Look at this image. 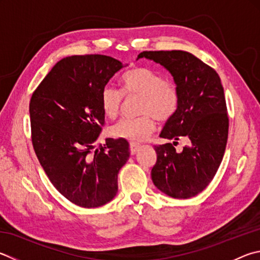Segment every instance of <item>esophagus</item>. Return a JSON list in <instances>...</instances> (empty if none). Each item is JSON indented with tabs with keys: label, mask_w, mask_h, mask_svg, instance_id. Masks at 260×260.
Wrapping results in <instances>:
<instances>
[{
	"label": "esophagus",
	"mask_w": 260,
	"mask_h": 260,
	"mask_svg": "<svg viewBox=\"0 0 260 260\" xmlns=\"http://www.w3.org/2000/svg\"><path fill=\"white\" fill-rule=\"evenodd\" d=\"M140 149V144L138 143H131V153L132 154H136V152H138Z\"/></svg>",
	"instance_id": "obj_1"
}]
</instances>
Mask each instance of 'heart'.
<instances>
[{
	"mask_svg": "<svg viewBox=\"0 0 260 260\" xmlns=\"http://www.w3.org/2000/svg\"><path fill=\"white\" fill-rule=\"evenodd\" d=\"M121 83L127 98H141L139 114L142 116L118 121L111 128L115 138L133 143L143 142L155 131V118L159 121H168L176 115L181 101L178 88L165 81L160 74L149 68L136 67L122 76ZM124 94L111 85L102 88L101 107L108 118L114 119L119 115Z\"/></svg>",
	"mask_w": 260,
	"mask_h": 260,
	"instance_id": "1",
	"label": "heart"
}]
</instances>
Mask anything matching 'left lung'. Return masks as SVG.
<instances>
[{
    "label": "left lung",
    "mask_w": 260,
    "mask_h": 260,
    "mask_svg": "<svg viewBox=\"0 0 260 260\" xmlns=\"http://www.w3.org/2000/svg\"><path fill=\"white\" fill-rule=\"evenodd\" d=\"M141 58L168 70L181 96L176 115L160 133L174 142L154 146L157 162L151 178L165 194L192 198L208 186L224 157L229 117L223 85L214 69L185 51H144ZM179 138L189 144L176 151L173 145Z\"/></svg>",
    "instance_id": "obj_1"
}]
</instances>
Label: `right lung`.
<instances>
[{
	"label": "right lung",
	"mask_w": 260,
	"mask_h": 260,
	"mask_svg": "<svg viewBox=\"0 0 260 260\" xmlns=\"http://www.w3.org/2000/svg\"><path fill=\"white\" fill-rule=\"evenodd\" d=\"M126 66L101 54L67 56L30 99L31 141L41 166L61 194L84 208L114 199L118 173L129 158V144L121 139H107L93 153L105 124L102 88Z\"/></svg>",
	"instance_id": "1"
}]
</instances>
